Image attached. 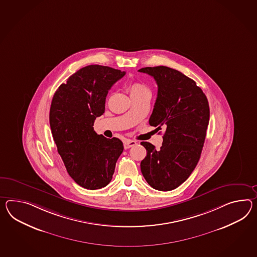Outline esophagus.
Wrapping results in <instances>:
<instances>
[{"instance_id":"1","label":"esophagus","mask_w":257,"mask_h":257,"mask_svg":"<svg viewBox=\"0 0 257 257\" xmlns=\"http://www.w3.org/2000/svg\"><path fill=\"white\" fill-rule=\"evenodd\" d=\"M135 145H137V141H135V140H126L123 146H124L125 150H128V149H130Z\"/></svg>"}]
</instances>
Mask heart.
<instances>
[{
  "label": "heart",
  "mask_w": 257,
  "mask_h": 257,
  "mask_svg": "<svg viewBox=\"0 0 257 257\" xmlns=\"http://www.w3.org/2000/svg\"><path fill=\"white\" fill-rule=\"evenodd\" d=\"M129 91H130L131 95H136V94H141L144 92H149V89L143 83L137 82L132 83L129 87Z\"/></svg>",
  "instance_id": "1"
}]
</instances>
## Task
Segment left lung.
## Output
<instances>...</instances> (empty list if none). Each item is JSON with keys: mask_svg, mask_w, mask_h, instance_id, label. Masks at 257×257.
Returning <instances> with one entry per match:
<instances>
[{"mask_svg": "<svg viewBox=\"0 0 257 257\" xmlns=\"http://www.w3.org/2000/svg\"><path fill=\"white\" fill-rule=\"evenodd\" d=\"M138 71L156 81L158 94L149 123L156 131L165 130L160 150L141 142L147 150L141 172L151 187L169 191L188 179L200 160L210 119L209 103L196 82L176 69L158 66Z\"/></svg>", "mask_w": 257, "mask_h": 257, "instance_id": "8db88e82", "label": "left lung"}]
</instances>
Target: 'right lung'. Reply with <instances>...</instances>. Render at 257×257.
I'll use <instances>...</instances> for the list:
<instances>
[{
    "label": "right lung",
    "mask_w": 257,
    "mask_h": 257,
    "mask_svg": "<svg viewBox=\"0 0 257 257\" xmlns=\"http://www.w3.org/2000/svg\"><path fill=\"white\" fill-rule=\"evenodd\" d=\"M124 75L119 69L89 65L70 76L52 99L49 121L54 141L70 177L82 188L106 187L123 151L119 138H104L93 126L105 112L108 90Z\"/></svg>",
    "instance_id": "add662e5"
}]
</instances>
